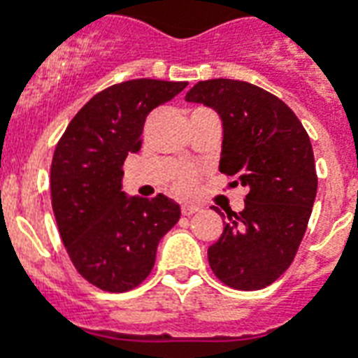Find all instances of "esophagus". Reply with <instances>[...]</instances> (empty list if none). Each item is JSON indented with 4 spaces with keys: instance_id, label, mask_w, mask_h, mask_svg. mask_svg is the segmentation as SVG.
I'll return each mask as SVG.
<instances>
[{
    "instance_id": "34e87169",
    "label": "esophagus",
    "mask_w": 358,
    "mask_h": 358,
    "mask_svg": "<svg viewBox=\"0 0 358 358\" xmlns=\"http://www.w3.org/2000/svg\"><path fill=\"white\" fill-rule=\"evenodd\" d=\"M196 212H199V208L193 206V204H184V206H182V215H184V217H191V215H195Z\"/></svg>"
}]
</instances>
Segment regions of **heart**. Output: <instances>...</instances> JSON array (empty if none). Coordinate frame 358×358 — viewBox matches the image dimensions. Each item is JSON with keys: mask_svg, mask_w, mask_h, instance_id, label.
Returning a JSON list of instances; mask_svg holds the SVG:
<instances>
[{"mask_svg": "<svg viewBox=\"0 0 358 358\" xmlns=\"http://www.w3.org/2000/svg\"><path fill=\"white\" fill-rule=\"evenodd\" d=\"M174 185H176V189H178L182 195H189V193H193L196 187L195 171H191V169L182 171V173L176 176V180H174Z\"/></svg>", "mask_w": 358, "mask_h": 358, "instance_id": "b5f03b06", "label": "heart"}]
</instances>
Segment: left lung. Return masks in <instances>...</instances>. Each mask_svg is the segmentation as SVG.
Here are the masks:
<instances>
[{
	"label": "left lung",
	"mask_w": 358,
	"mask_h": 358,
	"mask_svg": "<svg viewBox=\"0 0 358 358\" xmlns=\"http://www.w3.org/2000/svg\"><path fill=\"white\" fill-rule=\"evenodd\" d=\"M185 100L217 111L219 171L249 189L243 212H227L223 234L208 249L210 267L230 288H266L294 262L308 227L317 191L308 134L280 98L247 81H199Z\"/></svg>",
	"instance_id": "obj_1"
}]
</instances>
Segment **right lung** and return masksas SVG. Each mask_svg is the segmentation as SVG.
<instances>
[{"label": "right lung", "instance_id": "obj_1", "mask_svg": "<svg viewBox=\"0 0 358 358\" xmlns=\"http://www.w3.org/2000/svg\"><path fill=\"white\" fill-rule=\"evenodd\" d=\"M185 81L129 80L98 92L78 111L53 152L52 206L70 260L103 292H128L150 275L157 243L180 219L165 195L126 196L122 165L141 148L152 109Z\"/></svg>", "mask_w": 358, "mask_h": 358}]
</instances>
